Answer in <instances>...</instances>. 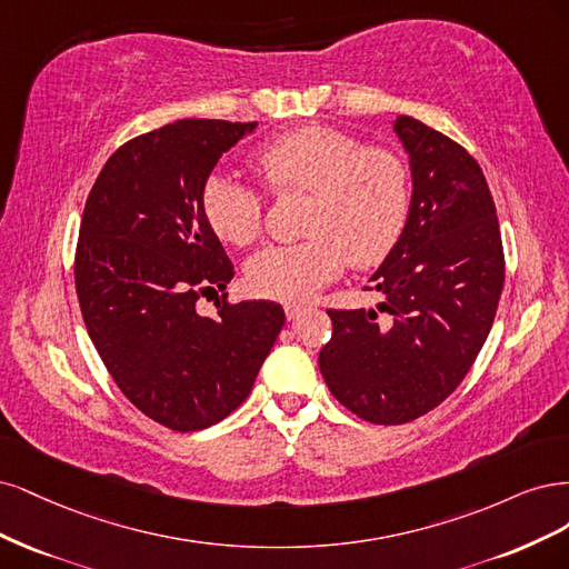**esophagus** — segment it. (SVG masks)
<instances>
[{"label":"esophagus","mask_w":569,"mask_h":569,"mask_svg":"<svg viewBox=\"0 0 569 569\" xmlns=\"http://www.w3.org/2000/svg\"><path fill=\"white\" fill-rule=\"evenodd\" d=\"M302 305H286V319L288 321H296L302 315Z\"/></svg>","instance_id":"obj_1"}]
</instances>
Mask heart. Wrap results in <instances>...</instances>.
Segmentation results:
<instances>
[{"label":"heart","instance_id":"b5f03b06","mask_svg":"<svg viewBox=\"0 0 569 569\" xmlns=\"http://www.w3.org/2000/svg\"><path fill=\"white\" fill-rule=\"evenodd\" d=\"M252 170L277 196L309 193L300 243L269 246L248 264L262 298L300 302L355 269L380 264L397 246L411 210V170L385 146H363L331 124H307L260 143ZM210 229L231 246H250L264 227V196L243 181L212 174L200 191Z\"/></svg>","mask_w":569,"mask_h":569}]
</instances>
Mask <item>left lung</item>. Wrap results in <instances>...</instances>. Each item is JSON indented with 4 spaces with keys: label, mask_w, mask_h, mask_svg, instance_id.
Segmentation results:
<instances>
[{
    "label": "left lung",
    "mask_w": 569,
    "mask_h": 569,
    "mask_svg": "<svg viewBox=\"0 0 569 569\" xmlns=\"http://www.w3.org/2000/svg\"><path fill=\"white\" fill-rule=\"evenodd\" d=\"M395 132L411 160L407 227L371 277L376 309H328L319 352L328 390L359 418L401 426L461 385L491 331L506 262L487 179L461 143L416 118Z\"/></svg>",
    "instance_id": "8db88e82"
}]
</instances>
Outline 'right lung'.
<instances>
[{
	"label": "right lung",
	"mask_w": 569,
	"mask_h": 569,
	"mask_svg": "<svg viewBox=\"0 0 569 569\" xmlns=\"http://www.w3.org/2000/svg\"><path fill=\"white\" fill-rule=\"evenodd\" d=\"M258 122L177 120L108 158L82 212L76 290L87 333L120 392L156 423L196 432L243 405L286 315L269 300L218 301L233 264L200 191Z\"/></svg>",
	"instance_id": "obj_1"
}]
</instances>
